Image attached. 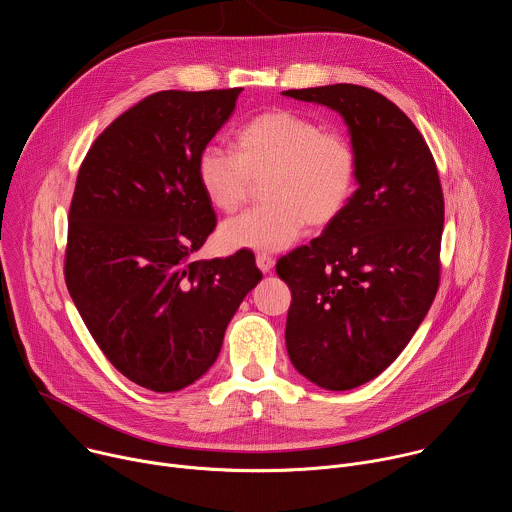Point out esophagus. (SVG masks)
Listing matches in <instances>:
<instances>
[{"label":"esophagus","mask_w":512,"mask_h":512,"mask_svg":"<svg viewBox=\"0 0 512 512\" xmlns=\"http://www.w3.org/2000/svg\"><path fill=\"white\" fill-rule=\"evenodd\" d=\"M255 263H257V267H259L263 273H271L273 267H275V259L269 257V255H265V253H259V255L255 257Z\"/></svg>","instance_id":"34e87169"}]
</instances>
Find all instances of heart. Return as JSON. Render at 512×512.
Segmentation results:
<instances>
[{
  "mask_svg": "<svg viewBox=\"0 0 512 512\" xmlns=\"http://www.w3.org/2000/svg\"><path fill=\"white\" fill-rule=\"evenodd\" d=\"M265 205L219 229L227 251L275 253L291 247L305 225L333 223L350 205L358 185V154L339 132L293 110L257 114L235 134V154L207 146L197 158V181L221 213H235L251 181L265 179Z\"/></svg>",
  "mask_w": 512,
  "mask_h": 512,
  "instance_id": "1",
  "label": "heart"
}]
</instances>
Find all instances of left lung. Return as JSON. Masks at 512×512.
Here are the masks:
<instances>
[{
	"label": "left lung",
	"instance_id": "left-lung-1",
	"mask_svg": "<svg viewBox=\"0 0 512 512\" xmlns=\"http://www.w3.org/2000/svg\"><path fill=\"white\" fill-rule=\"evenodd\" d=\"M281 94L337 112L358 154L346 211L277 263L291 289L285 344L293 368L319 388L346 392L402 354L434 301L442 187L422 134L382 94L356 84Z\"/></svg>",
	"mask_w": 512,
	"mask_h": 512
}]
</instances>
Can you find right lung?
<instances>
[{
  "instance_id": "obj_1",
  "label": "right lung",
  "mask_w": 512,
  "mask_h": 512,
  "mask_svg": "<svg viewBox=\"0 0 512 512\" xmlns=\"http://www.w3.org/2000/svg\"><path fill=\"white\" fill-rule=\"evenodd\" d=\"M239 94L156 92L118 116L80 166L66 285L108 362L152 392H179L209 372L263 277L247 251L193 259L217 225L197 158Z\"/></svg>"
}]
</instances>
